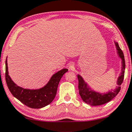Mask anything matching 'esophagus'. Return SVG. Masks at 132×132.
Instances as JSON below:
<instances>
[{"instance_id":"obj_1","label":"esophagus","mask_w":132,"mask_h":132,"mask_svg":"<svg viewBox=\"0 0 132 132\" xmlns=\"http://www.w3.org/2000/svg\"><path fill=\"white\" fill-rule=\"evenodd\" d=\"M73 68H74V64H70V66H69V69H72Z\"/></svg>"}]
</instances>
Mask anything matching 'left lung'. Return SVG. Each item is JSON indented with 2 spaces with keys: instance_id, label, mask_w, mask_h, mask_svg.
<instances>
[{
  "instance_id": "1",
  "label": "left lung",
  "mask_w": 132,
  "mask_h": 132,
  "mask_svg": "<svg viewBox=\"0 0 132 132\" xmlns=\"http://www.w3.org/2000/svg\"><path fill=\"white\" fill-rule=\"evenodd\" d=\"M115 47L116 48V52L119 57L121 60V72L117 78L116 83L118 86L114 89L109 90L106 93H101L97 91L89 85L86 81H85L83 78L80 74H77L78 80V90L79 94L81 99L86 103L91 106H98L106 103L111 101L113 98L116 97L121 89V86L124 80L125 69H126V63L124 54L120 49L118 43L114 40Z\"/></svg>"
}]
</instances>
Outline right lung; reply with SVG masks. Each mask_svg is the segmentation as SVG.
Returning a JSON list of instances; mask_svg holds the SVG:
<instances>
[{
  "mask_svg": "<svg viewBox=\"0 0 132 132\" xmlns=\"http://www.w3.org/2000/svg\"><path fill=\"white\" fill-rule=\"evenodd\" d=\"M68 71L64 68L53 74L49 81L38 89H28L17 85L8 74L7 56L5 61V79L8 89L13 96L31 108H41L50 104L56 96L58 84L64 73Z\"/></svg>",
  "mask_w": 132,
  "mask_h": 132,
  "instance_id": "obj_1",
  "label": "right lung"
}]
</instances>
